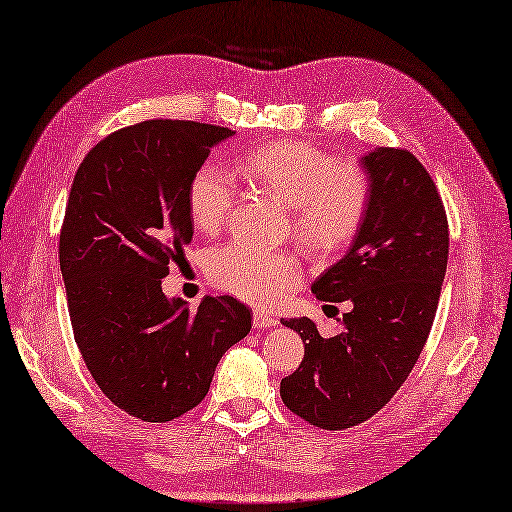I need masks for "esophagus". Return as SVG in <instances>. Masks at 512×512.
<instances>
[{
    "label": "esophagus",
    "mask_w": 512,
    "mask_h": 512,
    "mask_svg": "<svg viewBox=\"0 0 512 512\" xmlns=\"http://www.w3.org/2000/svg\"><path fill=\"white\" fill-rule=\"evenodd\" d=\"M276 323H278V319H276V317L260 313V310H256V313H254V328H258V330L273 328V326H276Z\"/></svg>",
    "instance_id": "1"
}]
</instances>
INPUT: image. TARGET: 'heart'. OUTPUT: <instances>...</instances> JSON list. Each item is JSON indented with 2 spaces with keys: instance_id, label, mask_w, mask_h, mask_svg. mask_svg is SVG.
Wrapping results in <instances>:
<instances>
[{
  "instance_id": "b5f03b06",
  "label": "heart",
  "mask_w": 512,
  "mask_h": 512,
  "mask_svg": "<svg viewBox=\"0 0 512 512\" xmlns=\"http://www.w3.org/2000/svg\"><path fill=\"white\" fill-rule=\"evenodd\" d=\"M239 171L256 189L291 206L295 236L315 252H332L350 241L367 217V171L339 162L315 145L269 143L243 156ZM236 193L239 186L228 167L219 162L199 165L186 191L195 228L219 232L236 204ZM206 267L219 289L263 306L278 304L302 280V265L293 254L267 252L243 241L217 247Z\"/></svg>"
}]
</instances>
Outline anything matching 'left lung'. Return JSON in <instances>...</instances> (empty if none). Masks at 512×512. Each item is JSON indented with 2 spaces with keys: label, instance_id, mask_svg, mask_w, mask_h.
Returning <instances> with one entry per match:
<instances>
[{
  "label": "left lung",
  "instance_id": "8db88e82",
  "mask_svg": "<svg viewBox=\"0 0 512 512\" xmlns=\"http://www.w3.org/2000/svg\"><path fill=\"white\" fill-rule=\"evenodd\" d=\"M371 202L339 263L310 286L321 302H352L326 336L308 317L282 323L304 360L280 382L284 406L323 430L358 426L391 402L428 341L450 252L447 215L426 167L400 147L363 156Z\"/></svg>",
  "mask_w": 512,
  "mask_h": 512
}]
</instances>
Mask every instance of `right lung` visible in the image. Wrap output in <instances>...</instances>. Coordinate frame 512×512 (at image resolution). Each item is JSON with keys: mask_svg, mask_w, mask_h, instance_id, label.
Segmentation results:
<instances>
[{"mask_svg": "<svg viewBox=\"0 0 512 512\" xmlns=\"http://www.w3.org/2000/svg\"><path fill=\"white\" fill-rule=\"evenodd\" d=\"M232 134L143 121L99 141L73 178L58 243L73 336L102 393L136 419L189 413L221 356L252 330V310L230 295L191 310L160 286L193 239V173Z\"/></svg>", "mask_w": 512, "mask_h": 512, "instance_id": "obj_1", "label": "right lung"}]
</instances>
